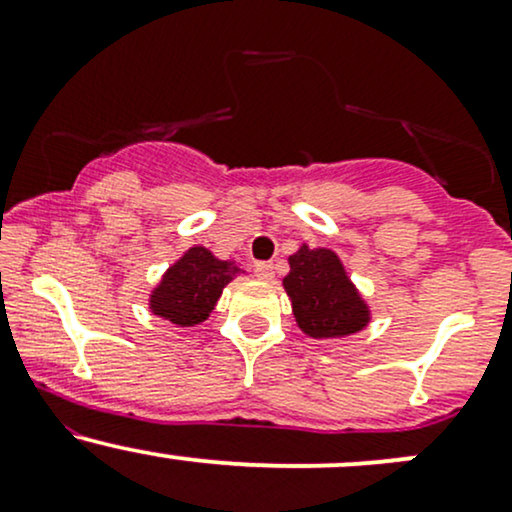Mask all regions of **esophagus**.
<instances>
[{"instance_id":"34e87169","label":"esophagus","mask_w":512,"mask_h":512,"mask_svg":"<svg viewBox=\"0 0 512 512\" xmlns=\"http://www.w3.org/2000/svg\"><path fill=\"white\" fill-rule=\"evenodd\" d=\"M255 274L260 276L262 281H272L274 279V264L272 262H257Z\"/></svg>"}]
</instances>
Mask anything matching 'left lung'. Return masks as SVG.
Wrapping results in <instances>:
<instances>
[{"instance_id": "8db88e82", "label": "left lung", "mask_w": 512, "mask_h": 512, "mask_svg": "<svg viewBox=\"0 0 512 512\" xmlns=\"http://www.w3.org/2000/svg\"><path fill=\"white\" fill-rule=\"evenodd\" d=\"M289 267L281 286L305 337L344 339L370 325L373 310L351 281L337 252L301 243L289 257Z\"/></svg>"}]
</instances>
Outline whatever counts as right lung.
<instances>
[{"mask_svg": "<svg viewBox=\"0 0 512 512\" xmlns=\"http://www.w3.org/2000/svg\"><path fill=\"white\" fill-rule=\"evenodd\" d=\"M240 274V262L221 260L214 250L192 245L161 274L149 293L151 315L175 327H197L211 315L223 289Z\"/></svg>", "mask_w": 512, "mask_h": 512, "instance_id": "1", "label": "right lung"}]
</instances>
